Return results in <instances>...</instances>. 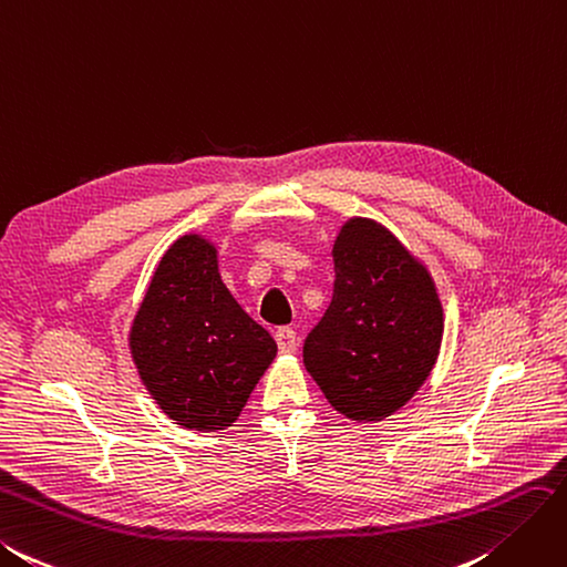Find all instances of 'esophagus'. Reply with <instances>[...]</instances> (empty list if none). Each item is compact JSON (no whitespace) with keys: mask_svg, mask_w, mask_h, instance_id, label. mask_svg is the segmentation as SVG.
I'll return each mask as SVG.
<instances>
[{"mask_svg":"<svg viewBox=\"0 0 567 567\" xmlns=\"http://www.w3.org/2000/svg\"><path fill=\"white\" fill-rule=\"evenodd\" d=\"M274 339H277V346H279L281 353H293L296 346H298L296 331L290 327H279L277 333H274Z\"/></svg>","mask_w":567,"mask_h":567,"instance_id":"34e87169","label":"esophagus"}]
</instances>
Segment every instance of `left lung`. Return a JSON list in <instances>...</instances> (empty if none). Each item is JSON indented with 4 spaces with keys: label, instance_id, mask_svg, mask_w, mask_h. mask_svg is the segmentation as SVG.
I'll return each mask as SVG.
<instances>
[{
    "label": "left lung",
    "instance_id": "1",
    "mask_svg": "<svg viewBox=\"0 0 567 567\" xmlns=\"http://www.w3.org/2000/svg\"><path fill=\"white\" fill-rule=\"evenodd\" d=\"M331 255V305L305 339L302 362L341 415L379 422L430 377L441 300L426 269L372 219L346 221Z\"/></svg>",
    "mask_w": 567,
    "mask_h": 567
}]
</instances>
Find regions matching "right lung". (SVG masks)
Returning <instances> with one entry per match:
<instances>
[{"mask_svg":"<svg viewBox=\"0 0 567 567\" xmlns=\"http://www.w3.org/2000/svg\"><path fill=\"white\" fill-rule=\"evenodd\" d=\"M128 343L150 395L195 432L231 426L277 355L269 331L224 286L217 248L195 234L159 259Z\"/></svg>","mask_w":567,"mask_h":567,"instance_id":"obj_1","label":"right lung"}]
</instances>
